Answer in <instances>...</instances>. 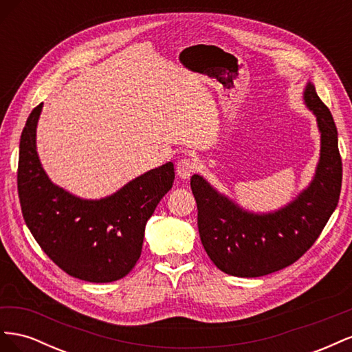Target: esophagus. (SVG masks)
Masks as SVG:
<instances>
[{
	"label": "esophagus",
	"mask_w": 352,
	"mask_h": 352,
	"mask_svg": "<svg viewBox=\"0 0 352 352\" xmlns=\"http://www.w3.org/2000/svg\"><path fill=\"white\" fill-rule=\"evenodd\" d=\"M195 172V163L189 158H182L180 162L176 164V173L179 177L182 179H189Z\"/></svg>",
	"instance_id": "esophagus-1"
}]
</instances>
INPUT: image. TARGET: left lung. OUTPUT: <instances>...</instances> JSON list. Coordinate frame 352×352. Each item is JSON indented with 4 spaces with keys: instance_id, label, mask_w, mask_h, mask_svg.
<instances>
[{
    "instance_id": "left-lung-1",
    "label": "left lung",
    "mask_w": 352,
    "mask_h": 352,
    "mask_svg": "<svg viewBox=\"0 0 352 352\" xmlns=\"http://www.w3.org/2000/svg\"><path fill=\"white\" fill-rule=\"evenodd\" d=\"M302 98L316 116L320 158L310 185L286 206L252 212L220 194L202 176L190 177L199 238L221 272L238 278H260L287 267L310 250L338 206L342 162L333 117L311 82L307 83Z\"/></svg>"
}]
</instances>
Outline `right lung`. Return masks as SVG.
<instances>
[{
  "instance_id": "right-lung-1",
  "label": "right lung",
  "mask_w": 352,
  "mask_h": 352,
  "mask_svg": "<svg viewBox=\"0 0 352 352\" xmlns=\"http://www.w3.org/2000/svg\"><path fill=\"white\" fill-rule=\"evenodd\" d=\"M39 104L20 136L17 189L23 219L39 247L67 274L92 283L119 280L141 257L145 225L173 186L166 163L132 179L117 192L85 199L52 184L36 151Z\"/></svg>"
}]
</instances>
